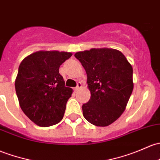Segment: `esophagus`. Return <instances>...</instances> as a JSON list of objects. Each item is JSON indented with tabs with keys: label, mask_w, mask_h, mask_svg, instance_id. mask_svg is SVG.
Wrapping results in <instances>:
<instances>
[{
	"label": "esophagus",
	"mask_w": 160,
	"mask_h": 160,
	"mask_svg": "<svg viewBox=\"0 0 160 160\" xmlns=\"http://www.w3.org/2000/svg\"><path fill=\"white\" fill-rule=\"evenodd\" d=\"M82 87V83H80V82H78L77 84V87H76V90H78V89L81 88Z\"/></svg>",
	"instance_id": "obj_1"
}]
</instances>
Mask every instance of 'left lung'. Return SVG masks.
I'll use <instances>...</instances> for the list:
<instances>
[{
  "label": "left lung",
  "mask_w": 160,
  "mask_h": 160,
  "mask_svg": "<svg viewBox=\"0 0 160 160\" xmlns=\"http://www.w3.org/2000/svg\"><path fill=\"white\" fill-rule=\"evenodd\" d=\"M87 75L90 99L83 104L84 118L97 127H107L125 110L133 90L132 67L119 50L93 48L74 54Z\"/></svg>",
  "instance_id": "obj_1"
}]
</instances>
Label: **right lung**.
<instances>
[{"mask_svg":"<svg viewBox=\"0 0 160 160\" xmlns=\"http://www.w3.org/2000/svg\"><path fill=\"white\" fill-rule=\"evenodd\" d=\"M72 56L58 50H40L25 58L18 68L15 90L25 115L39 127L60 122L73 90L65 87L60 66Z\"/></svg>","mask_w":160,"mask_h":160,"instance_id":"1","label":"right lung"}]
</instances>
